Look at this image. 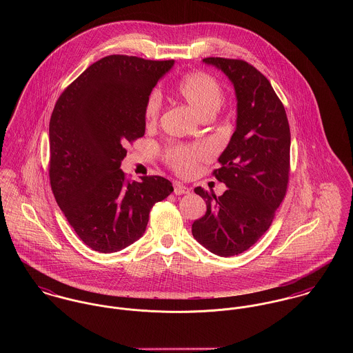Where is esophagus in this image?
Returning a JSON list of instances; mask_svg holds the SVG:
<instances>
[{"mask_svg":"<svg viewBox=\"0 0 353 353\" xmlns=\"http://www.w3.org/2000/svg\"><path fill=\"white\" fill-rule=\"evenodd\" d=\"M174 193L176 196H183V194H189L190 193V189L188 186H183L182 183H174Z\"/></svg>","mask_w":353,"mask_h":353,"instance_id":"34e87169","label":"esophagus"}]
</instances>
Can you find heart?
<instances>
[{"label":"heart","mask_w":353,"mask_h":353,"mask_svg":"<svg viewBox=\"0 0 353 353\" xmlns=\"http://www.w3.org/2000/svg\"><path fill=\"white\" fill-rule=\"evenodd\" d=\"M176 94L186 101L200 118H213L224 101V92L220 83L206 72H192L186 74L176 85ZM160 112V97L151 94L144 105V121L147 125H153ZM201 152L178 150L172 152L171 161L176 171L188 174L192 171L196 159Z\"/></svg>","instance_id":"b5f03b06"}]
</instances>
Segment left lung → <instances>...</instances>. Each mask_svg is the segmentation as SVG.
I'll return each instance as SVG.
<instances>
[{
  "mask_svg": "<svg viewBox=\"0 0 353 353\" xmlns=\"http://www.w3.org/2000/svg\"><path fill=\"white\" fill-rule=\"evenodd\" d=\"M221 70L236 97V128L219 157L214 176L228 189L216 197L196 188L206 213L192 225L193 236L209 252L232 256L246 252L268 231L284 200L291 132L285 108L269 80L242 59H202Z\"/></svg>",
  "mask_w": 353,
  "mask_h": 353,
  "instance_id": "obj_1",
  "label": "left lung"
}]
</instances>
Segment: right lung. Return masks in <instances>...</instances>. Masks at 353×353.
<instances>
[{
	"mask_svg": "<svg viewBox=\"0 0 353 353\" xmlns=\"http://www.w3.org/2000/svg\"><path fill=\"white\" fill-rule=\"evenodd\" d=\"M174 61L108 55L88 66L51 114L50 183L55 201L92 250L115 252L140 239L156 202L172 183L129 182L119 168L125 145L145 133L144 105Z\"/></svg>",
	"mask_w": 353,
	"mask_h": 353,
	"instance_id": "right-lung-1",
	"label": "right lung"
}]
</instances>
